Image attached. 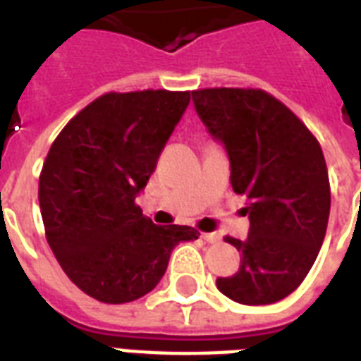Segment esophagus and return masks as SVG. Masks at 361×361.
Masks as SVG:
<instances>
[{
  "label": "esophagus",
  "instance_id": "1",
  "mask_svg": "<svg viewBox=\"0 0 361 361\" xmlns=\"http://www.w3.org/2000/svg\"><path fill=\"white\" fill-rule=\"evenodd\" d=\"M202 240L206 241V243H219L221 238L217 236V234H202Z\"/></svg>",
  "mask_w": 361,
  "mask_h": 361
}]
</instances>
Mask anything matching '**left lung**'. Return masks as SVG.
I'll use <instances>...</instances> for the list:
<instances>
[{
  "instance_id": "8db88e82",
  "label": "left lung",
  "mask_w": 361,
  "mask_h": 361,
  "mask_svg": "<svg viewBox=\"0 0 361 361\" xmlns=\"http://www.w3.org/2000/svg\"><path fill=\"white\" fill-rule=\"evenodd\" d=\"M198 118L231 161V183L249 215L232 277L217 288L243 305H268L302 285L317 260L330 217L324 155L309 129L262 90L214 87L191 92Z\"/></svg>"
}]
</instances>
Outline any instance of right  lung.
I'll return each mask as SVG.
<instances>
[{
	"label": "right lung",
	"mask_w": 361,
	"mask_h": 361,
	"mask_svg": "<svg viewBox=\"0 0 361 361\" xmlns=\"http://www.w3.org/2000/svg\"><path fill=\"white\" fill-rule=\"evenodd\" d=\"M189 92L106 93L65 125L42 164L39 206L48 245L73 283L104 303H127L163 279L191 226H157L135 204Z\"/></svg>",
	"instance_id": "add662e5"
}]
</instances>
